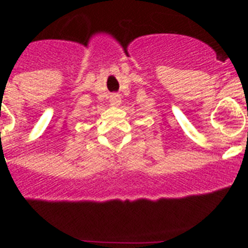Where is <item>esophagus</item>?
<instances>
[{"instance_id": "1", "label": "esophagus", "mask_w": 248, "mask_h": 248, "mask_svg": "<svg viewBox=\"0 0 248 248\" xmlns=\"http://www.w3.org/2000/svg\"><path fill=\"white\" fill-rule=\"evenodd\" d=\"M110 103L114 105H117L120 103V97L118 94H111L110 95Z\"/></svg>"}]
</instances>
